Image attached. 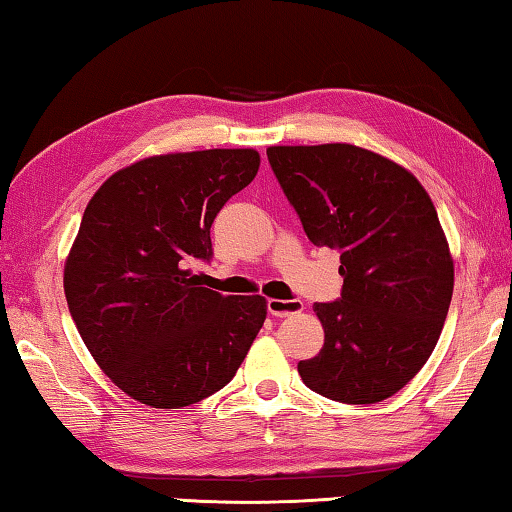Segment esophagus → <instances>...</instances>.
I'll return each instance as SVG.
<instances>
[{
    "mask_svg": "<svg viewBox=\"0 0 512 512\" xmlns=\"http://www.w3.org/2000/svg\"><path fill=\"white\" fill-rule=\"evenodd\" d=\"M267 310H270V315H274V317H292V315H299V312L303 310V301H299V299H290V301L270 299L267 301Z\"/></svg>",
    "mask_w": 512,
    "mask_h": 512,
    "instance_id": "34e87169",
    "label": "esophagus"
}]
</instances>
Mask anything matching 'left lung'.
I'll return each instance as SVG.
<instances>
[{
    "instance_id": "left-lung-1",
    "label": "left lung",
    "mask_w": 512,
    "mask_h": 512,
    "mask_svg": "<svg viewBox=\"0 0 512 512\" xmlns=\"http://www.w3.org/2000/svg\"><path fill=\"white\" fill-rule=\"evenodd\" d=\"M267 159L312 245L342 261V297L315 303L326 339L301 380L346 405L391 398L429 360L452 301L432 200L409 170L351 143L272 146Z\"/></svg>"
}]
</instances>
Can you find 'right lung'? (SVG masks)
Segmentation results:
<instances>
[{
	"instance_id": "add662e5",
	"label": "right lung",
	"mask_w": 512,
	"mask_h": 512,
	"mask_svg": "<svg viewBox=\"0 0 512 512\" xmlns=\"http://www.w3.org/2000/svg\"><path fill=\"white\" fill-rule=\"evenodd\" d=\"M251 148L137 161L98 188L65 265L71 319L96 364L130 398L179 409L236 375L263 328V297L202 288L211 224L256 177Z\"/></svg>"
}]
</instances>
